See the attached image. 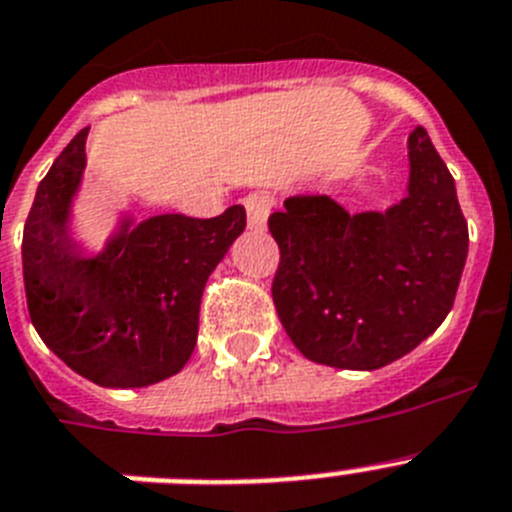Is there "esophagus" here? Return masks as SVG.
Wrapping results in <instances>:
<instances>
[{
    "label": "esophagus",
    "instance_id": "obj_1",
    "mask_svg": "<svg viewBox=\"0 0 512 512\" xmlns=\"http://www.w3.org/2000/svg\"><path fill=\"white\" fill-rule=\"evenodd\" d=\"M246 212H248V227L251 230H264L266 220H269V212L274 207V199L264 191H256V194L246 196Z\"/></svg>",
    "mask_w": 512,
    "mask_h": 512
}]
</instances>
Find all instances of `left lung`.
Masks as SVG:
<instances>
[{"label":"left lung","mask_w":512,"mask_h":512,"mask_svg":"<svg viewBox=\"0 0 512 512\" xmlns=\"http://www.w3.org/2000/svg\"><path fill=\"white\" fill-rule=\"evenodd\" d=\"M401 202L349 214L331 196H292L269 217L282 261L272 298L308 360L378 370L435 334L456 300L469 225L456 181L422 126L406 142Z\"/></svg>","instance_id":"obj_1"}]
</instances>
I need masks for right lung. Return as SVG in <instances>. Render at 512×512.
Wrapping results in <instances>:
<instances>
[{
    "instance_id": "obj_1",
    "label": "right lung",
    "mask_w": 512,
    "mask_h": 512,
    "mask_svg": "<svg viewBox=\"0 0 512 512\" xmlns=\"http://www.w3.org/2000/svg\"><path fill=\"white\" fill-rule=\"evenodd\" d=\"M90 126L38 183L23 233L30 321L61 362L103 388H144L181 373L199 334L214 266L246 230V209L196 220L119 214L98 251L77 238Z\"/></svg>"
}]
</instances>
